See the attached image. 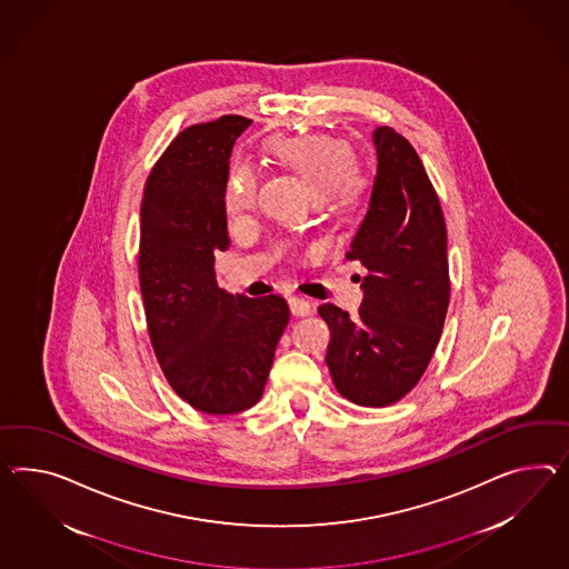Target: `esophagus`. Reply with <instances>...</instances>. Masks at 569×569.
<instances>
[{
	"instance_id": "34e87169",
	"label": "esophagus",
	"mask_w": 569,
	"mask_h": 569,
	"mask_svg": "<svg viewBox=\"0 0 569 569\" xmlns=\"http://www.w3.org/2000/svg\"><path fill=\"white\" fill-rule=\"evenodd\" d=\"M289 307H291L292 316H297V318H306V316H309V313L313 311L311 303H309L307 299H301V297H292V299H289Z\"/></svg>"
}]
</instances>
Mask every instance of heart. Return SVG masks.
Masks as SVG:
<instances>
[{"label": "heart", "instance_id": "obj_1", "mask_svg": "<svg viewBox=\"0 0 569 569\" xmlns=\"http://www.w3.org/2000/svg\"><path fill=\"white\" fill-rule=\"evenodd\" d=\"M270 152L303 177L318 196L347 200L361 188L363 177L352 162V150L345 140L330 133L277 136L270 140ZM258 186L260 177L249 162L234 164L222 193L229 219H248L258 202Z\"/></svg>", "mask_w": 569, "mask_h": 569}]
</instances>
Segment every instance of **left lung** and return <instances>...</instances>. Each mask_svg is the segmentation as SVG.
<instances>
[{
  "label": "left lung",
  "instance_id": "left-lung-1",
  "mask_svg": "<svg viewBox=\"0 0 569 569\" xmlns=\"http://www.w3.org/2000/svg\"><path fill=\"white\" fill-rule=\"evenodd\" d=\"M378 173L347 251L367 268L365 299L349 316L320 306L332 338L326 363L336 390L361 407H390L422 378L450 303L448 233L438 193L402 133L373 131Z\"/></svg>",
  "mask_w": 569,
  "mask_h": 569
}]
</instances>
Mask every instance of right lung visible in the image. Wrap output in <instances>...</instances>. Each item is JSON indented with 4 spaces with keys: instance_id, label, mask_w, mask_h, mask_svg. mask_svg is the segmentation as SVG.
Segmentation results:
<instances>
[{
    "instance_id": "right-lung-1",
    "label": "right lung",
    "mask_w": 569,
    "mask_h": 569,
    "mask_svg": "<svg viewBox=\"0 0 569 569\" xmlns=\"http://www.w3.org/2000/svg\"><path fill=\"white\" fill-rule=\"evenodd\" d=\"M251 119L196 123L154 162L140 210L138 278L154 355L169 386L206 415L253 407L289 323L282 297L219 289L214 251L229 248L222 193L234 140Z\"/></svg>"
}]
</instances>
